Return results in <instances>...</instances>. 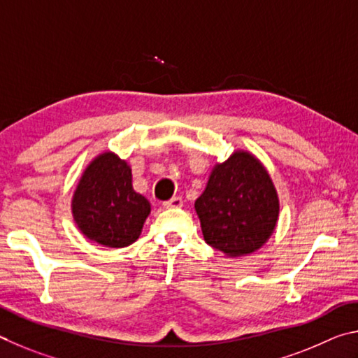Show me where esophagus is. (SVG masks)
<instances>
[{"label": "esophagus", "instance_id": "esophagus-1", "mask_svg": "<svg viewBox=\"0 0 358 358\" xmlns=\"http://www.w3.org/2000/svg\"><path fill=\"white\" fill-rule=\"evenodd\" d=\"M182 206H184V201H182V198H179V196H174L169 199V201L163 203V208L165 209H179V208H182Z\"/></svg>", "mask_w": 358, "mask_h": 358}]
</instances>
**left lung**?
Returning a JSON list of instances; mask_svg holds the SVG:
<instances>
[{"label": "left lung", "mask_w": 358, "mask_h": 358, "mask_svg": "<svg viewBox=\"0 0 358 358\" xmlns=\"http://www.w3.org/2000/svg\"><path fill=\"white\" fill-rule=\"evenodd\" d=\"M206 243L236 258L259 250L278 222L280 201L264 165L247 150L217 163L195 201Z\"/></svg>", "instance_id": "left-lung-1"}]
</instances>
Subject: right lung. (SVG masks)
I'll return each instance as SVG.
<instances>
[{
    "instance_id": "obj_1",
    "label": "right lung",
    "mask_w": 358,
    "mask_h": 358,
    "mask_svg": "<svg viewBox=\"0 0 358 358\" xmlns=\"http://www.w3.org/2000/svg\"><path fill=\"white\" fill-rule=\"evenodd\" d=\"M150 214L146 198L134 190L131 169L116 154L97 155L73 192L72 215L87 239L110 248L134 243Z\"/></svg>"
}]
</instances>
